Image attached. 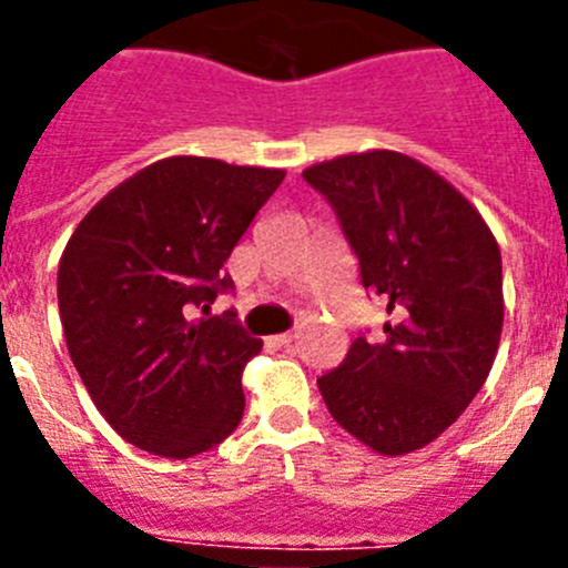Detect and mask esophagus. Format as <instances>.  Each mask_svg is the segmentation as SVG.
Wrapping results in <instances>:
<instances>
[{
  "label": "esophagus",
  "mask_w": 568,
  "mask_h": 568,
  "mask_svg": "<svg viewBox=\"0 0 568 568\" xmlns=\"http://www.w3.org/2000/svg\"><path fill=\"white\" fill-rule=\"evenodd\" d=\"M295 338H298L295 333H281V335H273L270 341H273V346H293Z\"/></svg>",
  "instance_id": "esophagus-1"
}]
</instances>
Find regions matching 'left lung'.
Returning a JSON list of instances; mask_svg holds the SVG:
<instances>
[{"label": "left lung", "mask_w": 568, "mask_h": 568, "mask_svg": "<svg viewBox=\"0 0 568 568\" xmlns=\"http://www.w3.org/2000/svg\"><path fill=\"white\" fill-rule=\"evenodd\" d=\"M349 241L364 290L386 301L384 341L361 333L318 389L346 433L381 455L438 438L484 386L504 329V270L480 213L393 150L304 170Z\"/></svg>", "instance_id": "left-lung-1"}]
</instances>
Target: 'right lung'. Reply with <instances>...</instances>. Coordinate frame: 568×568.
<instances>
[{
  "instance_id": "1",
  "label": "right lung",
  "mask_w": 568,
  "mask_h": 568,
  "mask_svg": "<svg viewBox=\"0 0 568 568\" xmlns=\"http://www.w3.org/2000/svg\"><path fill=\"white\" fill-rule=\"evenodd\" d=\"M284 170L173 155L108 193L59 261V315L79 378L128 444L193 458L244 415L241 373L261 338L233 307L230 253Z\"/></svg>"
}]
</instances>
